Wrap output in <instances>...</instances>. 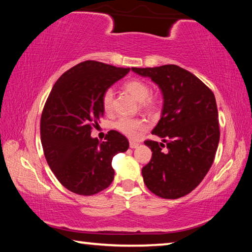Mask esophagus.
I'll use <instances>...</instances> for the list:
<instances>
[{
  "mask_svg": "<svg viewBox=\"0 0 252 252\" xmlns=\"http://www.w3.org/2000/svg\"><path fill=\"white\" fill-rule=\"evenodd\" d=\"M139 147V143L136 142V141H130V148H132V149H135V148H138Z\"/></svg>",
  "mask_w": 252,
  "mask_h": 252,
  "instance_id": "obj_1",
  "label": "esophagus"
}]
</instances>
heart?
Instances as JSON below:
<instances>
[{"label": "heart", "mask_w": 252, "mask_h": 252, "mask_svg": "<svg viewBox=\"0 0 252 252\" xmlns=\"http://www.w3.org/2000/svg\"><path fill=\"white\" fill-rule=\"evenodd\" d=\"M126 90L133 95L136 100L140 101V105L143 109L153 110L157 106V100L155 97L150 96L151 88L147 82L139 79H132L126 81L123 84ZM113 97L114 93L112 89H106L101 96V104L105 112H111L113 108ZM113 127L122 134H125L129 138H134L138 134L139 131H141L144 127V121L141 119L136 118H126L121 117L113 123Z\"/></svg>", "instance_id": "heart-1"}]
</instances>
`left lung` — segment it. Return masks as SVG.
<instances>
[{
    "mask_svg": "<svg viewBox=\"0 0 252 252\" xmlns=\"http://www.w3.org/2000/svg\"><path fill=\"white\" fill-rule=\"evenodd\" d=\"M132 71L150 78L163 95L161 119L152 134L164 143L144 141L152 158L142 168L143 181L161 198H181L199 186L215 160L220 139L215 94L201 80L178 65L132 67ZM164 146L167 150L162 152Z\"/></svg>",
    "mask_w": 252,
    "mask_h": 252,
    "instance_id": "1",
    "label": "left lung"
}]
</instances>
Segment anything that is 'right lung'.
Wrapping results in <instances>:
<instances>
[{"label": "right lung", "instance_id": "right-lung-1", "mask_svg": "<svg viewBox=\"0 0 252 252\" xmlns=\"http://www.w3.org/2000/svg\"><path fill=\"white\" fill-rule=\"evenodd\" d=\"M97 61H84L64 72L53 85L41 117V142L49 167L63 187L80 195L101 192L112 183L113 157L129 149L120 132L105 141L91 131L103 117V92L129 73Z\"/></svg>", "mask_w": 252, "mask_h": 252}]
</instances>
